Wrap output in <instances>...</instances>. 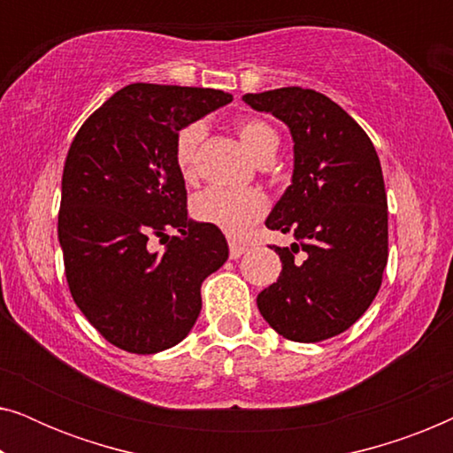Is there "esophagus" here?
Here are the masks:
<instances>
[{
    "instance_id": "esophagus-1",
    "label": "esophagus",
    "mask_w": 453,
    "mask_h": 453,
    "mask_svg": "<svg viewBox=\"0 0 453 453\" xmlns=\"http://www.w3.org/2000/svg\"><path fill=\"white\" fill-rule=\"evenodd\" d=\"M228 250H231V259H239V257L243 256V253L247 251V247L241 245V243H234V241H231V243H228Z\"/></svg>"
}]
</instances>
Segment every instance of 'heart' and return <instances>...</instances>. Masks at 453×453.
I'll list each match as a JSON object with an SVG mask.
<instances>
[{
    "instance_id": "b5f03b06",
    "label": "heart",
    "mask_w": 453,
    "mask_h": 453,
    "mask_svg": "<svg viewBox=\"0 0 453 453\" xmlns=\"http://www.w3.org/2000/svg\"><path fill=\"white\" fill-rule=\"evenodd\" d=\"M241 144L253 158L262 160L265 154L276 150L278 135L270 126L259 119H239L234 123ZM203 135V123H189L175 140V165L183 179H194L196 175V152ZM268 210V197L259 189H220L208 188L194 196L191 200V214L197 222L210 225L228 237H243Z\"/></svg>"
}]
</instances>
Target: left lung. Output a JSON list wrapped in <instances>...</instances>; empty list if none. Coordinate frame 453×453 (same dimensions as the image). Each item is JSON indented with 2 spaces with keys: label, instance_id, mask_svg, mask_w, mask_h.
<instances>
[{
  "label": "left lung",
  "instance_id": "8db88e82",
  "mask_svg": "<svg viewBox=\"0 0 453 453\" xmlns=\"http://www.w3.org/2000/svg\"><path fill=\"white\" fill-rule=\"evenodd\" d=\"M243 101L280 119L293 138V177L265 226L296 243L274 247L282 272L257 295V309L280 336L319 342L349 330L381 287L388 197L380 158L363 127L319 92L290 86Z\"/></svg>",
  "mask_w": 453,
  "mask_h": 453
}]
</instances>
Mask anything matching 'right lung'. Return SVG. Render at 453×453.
<instances>
[{"label": "right lung", "instance_id": "obj_1", "mask_svg": "<svg viewBox=\"0 0 453 453\" xmlns=\"http://www.w3.org/2000/svg\"><path fill=\"white\" fill-rule=\"evenodd\" d=\"M231 101L222 90L135 82L72 142L58 225L67 284L121 350L154 355L181 342L200 315L202 282L226 262L225 234L188 219L175 140ZM154 238L167 243L163 252L151 250Z\"/></svg>", "mask_w": 453, "mask_h": 453}]
</instances>
